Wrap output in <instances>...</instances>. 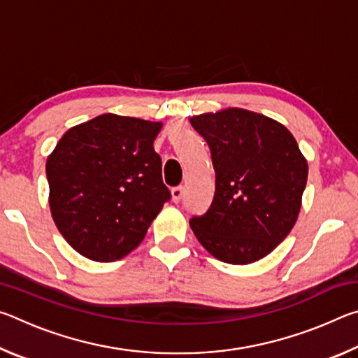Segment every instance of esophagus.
Masks as SVG:
<instances>
[{
    "mask_svg": "<svg viewBox=\"0 0 358 358\" xmlns=\"http://www.w3.org/2000/svg\"><path fill=\"white\" fill-rule=\"evenodd\" d=\"M172 192V201L175 203H178L181 201V197H183V186H177L173 187V189L171 191Z\"/></svg>",
    "mask_w": 358,
    "mask_h": 358,
    "instance_id": "obj_1",
    "label": "esophagus"
}]
</instances>
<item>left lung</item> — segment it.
<instances>
[{
  "instance_id": "obj_1",
  "label": "left lung",
  "mask_w": 358,
  "mask_h": 358,
  "mask_svg": "<svg viewBox=\"0 0 358 358\" xmlns=\"http://www.w3.org/2000/svg\"><path fill=\"white\" fill-rule=\"evenodd\" d=\"M215 167L208 211L191 229L211 256L248 265L275 250L295 226L308 180V161L280 121L246 108L192 117Z\"/></svg>"
}]
</instances>
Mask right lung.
I'll return each mask as SVG.
<instances>
[{"label":"right lung","instance_id":"obj_1","mask_svg":"<svg viewBox=\"0 0 358 358\" xmlns=\"http://www.w3.org/2000/svg\"><path fill=\"white\" fill-rule=\"evenodd\" d=\"M161 129V121L104 113L66 131L48 155L52 217L83 257L128 256L171 199L153 147Z\"/></svg>","mask_w":358,"mask_h":358}]
</instances>
